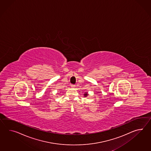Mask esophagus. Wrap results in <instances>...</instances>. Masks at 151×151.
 Returning <instances> with one entry per match:
<instances>
[{"mask_svg":"<svg viewBox=\"0 0 151 151\" xmlns=\"http://www.w3.org/2000/svg\"><path fill=\"white\" fill-rule=\"evenodd\" d=\"M71 88H75V87H76V85H71Z\"/></svg>","mask_w":151,"mask_h":151,"instance_id":"obj_1","label":"esophagus"}]
</instances>
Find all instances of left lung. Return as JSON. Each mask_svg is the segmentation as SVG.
Returning <instances> with one entry per match:
<instances>
[{
	"instance_id": "1",
	"label": "left lung",
	"mask_w": 151,
	"mask_h": 151,
	"mask_svg": "<svg viewBox=\"0 0 151 151\" xmlns=\"http://www.w3.org/2000/svg\"><path fill=\"white\" fill-rule=\"evenodd\" d=\"M88 96V94H87V92H86V93H85V94H84V96H85V97H86L87 96Z\"/></svg>"
}]
</instances>
